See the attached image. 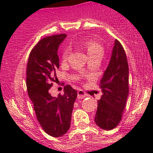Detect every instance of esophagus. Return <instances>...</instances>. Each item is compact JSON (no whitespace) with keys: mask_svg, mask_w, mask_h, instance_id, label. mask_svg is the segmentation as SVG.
I'll return each instance as SVG.
<instances>
[{"mask_svg":"<svg viewBox=\"0 0 153 153\" xmlns=\"http://www.w3.org/2000/svg\"><path fill=\"white\" fill-rule=\"evenodd\" d=\"M86 96L87 95H86V93H85L84 91H83L82 90H78V92H77V98L78 99H83L84 97H86Z\"/></svg>","mask_w":153,"mask_h":153,"instance_id":"obj_1","label":"esophagus"}]
</instances>
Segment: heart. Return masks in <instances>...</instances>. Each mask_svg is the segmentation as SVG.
Returning a JSON list of instances; mask_svg holds the SVG:
<instances>
[{
    "instance_id": "1",
    "label": "heart",
    "mask_w": 153,
    "mask_h": 153,
    "mask_svg": "<svg viewBox=\"0 0 153 153\" xmlns=\"http://www.w3.org/2000/svg\"><path fill=\"white\" fill-rule=\"evenodd\" d=\"M81 47H83L86 50L87 54L90 57L96 55H102L103 52V48L98 42L93 39H86L81 43ZM69 54V50L67 48L64 49L62 53V59L66 60Z\"/></svg>"
}]
</instances>
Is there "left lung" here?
I'll return each mask as SVG.
<instances>
[{"label":"left lung","mask_w":153,"mask_h":153,"mask_svg":"<svg viewBox=\"0 0 153 153\" xmlns=\"http://www.w3.org/2000/svg\"><path fill=\"white\" fill-rule=\"evenodd\" d=\"M100 87L102 94L98 100L95 123L102 129L111 130L122 120L129 94V66L124 48L117 40Z\"/></svg>","instance_id":"1"}]
</instances>
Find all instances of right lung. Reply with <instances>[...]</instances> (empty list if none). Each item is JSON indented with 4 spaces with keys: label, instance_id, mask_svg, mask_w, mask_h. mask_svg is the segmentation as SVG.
Masks as SVG:
<instances>
[{
    "label": "right lung",
    "instance_id": "1",
    "mask_svg": "<svg viewBox=\"0 0 153 153\" xmlns=\"http://www.w3.org/2000/svg\"><path fill=\"white\" fill-rule=\"evenodd\" d=\"M67 34H56L41 39L30 51L27 65V89L33 104L36 117L47 134L60 137L70 126L76 90L64 86V93L53 97L49 93L56 82L59 68L57 51Z\"/></svg>",
    "mask_w": 153,
    "mask_h": 153
}]
</instances>
